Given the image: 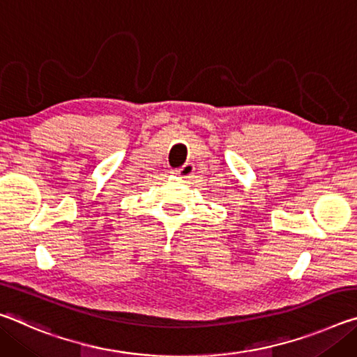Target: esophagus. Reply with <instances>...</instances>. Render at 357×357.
I'll return each mask as SVG.
<instances>
[{
    "instance_id": "esophagus-1",
    "label": "esophagus",
    "mask_w": 357,
    "mask_h": 357,
    "mask_svg": "<svg viewBox=\"0 0 357 357\" xmlns=\"http://www.w3.org/2000/svg\"><path fill=\"white\" fill-rule=\"evenodd\" d=\"M194 172H195V167L192 165V163H185V165H183L181 168H178L176 173L178 176H181V178H184V179H189L192 174H194Z\"/></svg>"
}]
</instances>
